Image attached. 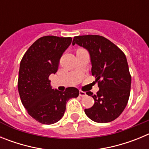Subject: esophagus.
Here are the masks:
<instances>
[{
  "mask_svg": "<svg viewBox=\"0 0 149 149\" xmlns=\"http://www.w3.org/2000/svg\"><path fill=\"white\" fill-rule=\"evenodd\" d=\"M86 93L85 92H84V91L82 90H80L79 91V95L81 96V97H84V96H86Z\"/></svg>",
  "mask_w": 149,
  "mask_h": 149,
  "instance_id": "34e87169",
  "label": "esophagus"
}]
</instances>
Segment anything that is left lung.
Masks as SVG:
<instances>
[{"instance_id":"left-lung-1","label":"left lung","mask_w":149,"mask_h":149,"mask_svg":"<svg viewBox=\"0 0 149 149\" xmlns=\"http://www.w3.org/2000/svg\"><path fill=\"white\" fill-rule=\"evenodd\" d=\"M77 44L89 51L92 74L96 77L99 90L97 94L87 92L94 98L92 107L84 112L89 119L99 123L115 120L125 108L130 96L131 76L123 51L104 36L85 35L74 36Z\"/></svg>"}]
</instances>
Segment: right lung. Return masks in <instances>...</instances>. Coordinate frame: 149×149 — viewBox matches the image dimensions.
<instances>
[{"label": "right lung", "mask_w": 149, "mask_h": 149, "mask_svg": "<svg viewBox=\"0 0 149 149\" xmlns=\"http://www.w3.org/2000/svg\"><path fill=\"white\" fill-rule=\"evenodd\" d=\"M72 39L42 36L30 46L21 61L18 80L21 101L29 115L42 124L51 125L60 121L67 101L79 95L75 87H68L64 92L54 90L49 80L50 74L57 72L60 58Z\"/></svg>", "instance_id": "right-lung-1"}]
</instances>
